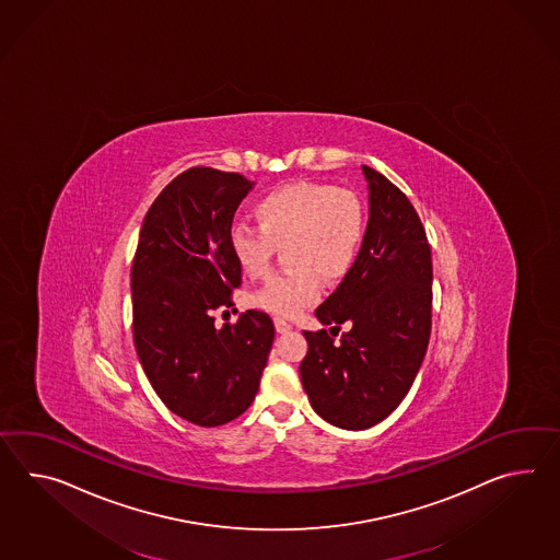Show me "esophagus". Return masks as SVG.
<instances>
[{
  "label": "esophagus",
  "mask_w": 560,
  "mask_h": 560,
  "mask_svg": "<svg viewBox=\"0 0 560 560\" xmlns=\"http://www.w3.org/2000/svg\"><path fill=\"white\" fill-rule=\"evenodd\" d=\"M275 329H277V334H287V331L293 329V326L285 322L283 317H275Z\"/></svg>",
  "instance_id": "34e87169"
}]
</instances>
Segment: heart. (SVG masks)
<instances>
[{
  "label": "heart",
  "instance_id": "b5f03b06",
  "mask_svg": "<svg viewBox=\"0 0 560 560\" xmlns=\"http://www.w3.org/2000/svg\"><path fill=\"white\" fill-rule=\"evenodd\" d=\"M259 229L232 224L229 245L248 277L269 271L277 246L285 271L275 273L250 295L253 305L293 317L322 295V279L338 281L354 265L366 232V212L354 191L328 184L295 182L269 191L255 205Z\"/></svg>",
  "mask_w": 560,
  "mask_h": 560
}]
</instances>
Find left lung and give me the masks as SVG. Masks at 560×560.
<instances>
[{
  "label": "left lung",
  "mask_w": 560,
  "mask_h": 560,
  "mask_svg": "<svg viewBox=\"0 0 560 560\" xmlns=\"http://www.w3.org/2000/svg\"><path fill=\"white\" fill-rule=\"evenodd\" d=\"M369 226L352 269L303 331V388L315 412L340 429L362 431L402 402L423 364L431 336L433 262L423 222L390 179L362 165ZM341 323L349 331L336 342Z\"/></svg>",
  "instance_id": "8db88e82"
}]
</instances>
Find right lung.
<instances>
[{"mask_svg": "<svg viewBox=\"0 0 560 560\" xmlns=\"http://www.w3.org/2000/svg\"><path fill=\"white\" fill-rule=\"evenodd\" d=\"M253 182L236 172L190 167L150 206L131 267L133 341L153 390L188 423L219 427L241 417L259 390L273 346V319L248 310L214 326L231 307L243 271L229 245Z\"/></svg>", "mask_w": 560, "mask_h": 560, "instance_id": "obj_1", "label": "right lung"}]
</instances>
